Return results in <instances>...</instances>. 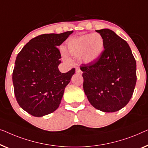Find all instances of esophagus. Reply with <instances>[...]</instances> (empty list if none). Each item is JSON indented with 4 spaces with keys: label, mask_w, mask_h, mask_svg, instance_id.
Masks as SVG:
<instances>
[{
    "label": "esophagus",
    "mask_w": 148,
    "mask_h": 148,
    "mask_svg": "<svg viewBox=\"0 0 148 148\" xmlns=\"http://www.w3.org/2000/svg\"><path fill=\"white\" fill-rule=\"evenodd\" d=\"M76 73L77 74H82V72L81 71V70H80V68H77L76 69Z\"/></svg>",
    "instance_id": "esophagus-1"
}]
</instances>
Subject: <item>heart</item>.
<instances>
[{"label":"heart","instance_id":"b5f03b06","mask_svg":"<svg viewBox=\"0 0 148 148\" xmlns=\"http://www.w3.org/2000/svg\"><path fill=\"white\" fill-rule=\"evenodd\" d=\"M103 49V38L97 33L73 39L67 45L68 53L74 58L82 57L85 63L95 62L101 56Z\"/></svg>","mask_w":148,"mask_h":148}]
</instances>
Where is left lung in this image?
<instances>
[{
    "mask_svg": "<svg viewBox=\"0 0 148 148\" xmlns=\"http://www.w3.org/2000/svg\"><path fill=\"white\" fill-rule=\"evenodd\" d=\"M104 40L98 60L82 64L83 88L95 109L106 113L119 111L130 101L136 86V62L128 43L109 29L96 31Z\"/></svg>",
    "mask_w": 148,
    "mask_h": 148,
    "instance_id": "left-lung-1",
    "label": "left lung"
}]
</instances>
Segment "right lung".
Listing matches in <instances>:
<instances>
[{"instance_id":"add662e5","label":"right lung","mask_w":148,"mask_h":148,"mask_svg":"<svg viewBox=\"0 0 148 148\" xmlns=\"http://www.w3.org/2000/svg\"><path fill=\"white\" fill-rule=\"evenodd\" d=\"M72 33L39 35L31 39L16 56L12 72L14 95L20 107L30 115L40 117L59 107L75 69L60 72L61 54L57 47Z\"/></svg>"}]
</instances>
